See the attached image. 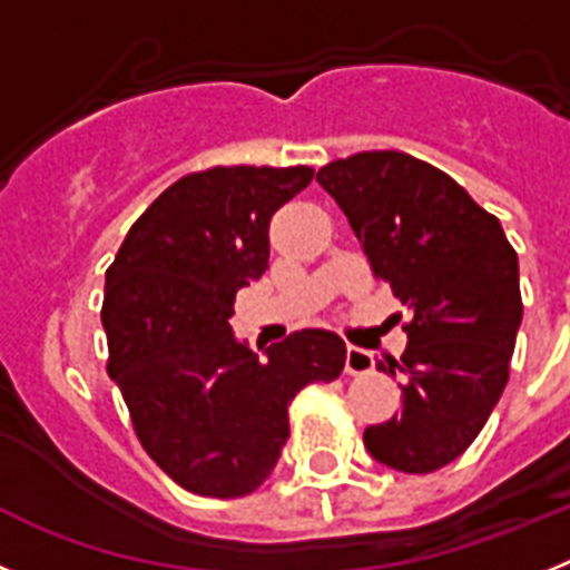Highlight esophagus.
Listing matches in <instances>:
<instances>
[{"label":"esophagus","mask_w":570,"mask_h":570,"mask_svg":"<svg viewBox=\"0 0 570 570\" xmlns=\"http://www.w3.org/2000/svg\"><path fill=\"white\" fill-rule=\"evenodd\" d=\"M345 371L347 374H371L374 371V356L367 354L365 347L347 345L345 351Z\"/></svg>","instance_id":"34e87169"}]
</instances>
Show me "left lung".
Returning <instances> with one entry per match:
<instances>
[{
  "mask_svg": "<svg viewBox=\"0 0 570 570\" xmlns=\"http://www.w3.org/2000/svg\"><path fill=\"white\" fill-rule=\"evenodd\" d=\"M316 183L411 311L405 354L387 362L405 376L402 411L365 428L367 454L394 471H436L476 440L505 391L522 322L517 250L462 185L402 150L336 159Z\"/></svg>",
  "mask_w": 570,
  "mask_h": 570,
  "instance_id": "8db88e82",
  "label": "left lung"
}]
</instances>
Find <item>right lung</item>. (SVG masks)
Instances as JSON below:
<instances>
[{
	"mask_svg": "<svg viewBox=\"0 0 570 570\" xmlns=\"http://www.w3.org/2000/svg\"><path fill=\"white\" fill-rule=\"evenodd\" d=\"M311 179L308 165L183 176L105 274L110 380L150 460L199 497L256 491L291 434V400L345 367L334 331H296L259 356L228 322L236 291L268 268L271 216Z\"/></svg>",
	"mask_w": 570,
	"mask_h": 570,
	"instance_id": "obj_1",
	"label": "right lung"
}]
</instances>
